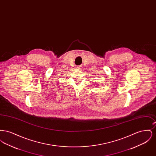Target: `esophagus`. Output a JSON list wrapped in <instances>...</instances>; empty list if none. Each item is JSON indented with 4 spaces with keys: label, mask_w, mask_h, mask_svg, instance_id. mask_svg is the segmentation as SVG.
<instances>
[{
    "label": "esophagus",
    "mask_w": 156,
    "mask_h": 156,
    "mask_svg": "<svg viewBox=\"0 0 156 156\" xmlns=\"http://www.w3.org/2000/svg\"><path fill=\"white\" fill-rule=\"evenodd\" d=\"M76 68H80V67H79V66H77V67H76Z\"/></svg>",
    "instance_id": "obj_1"
}]
</instances>
